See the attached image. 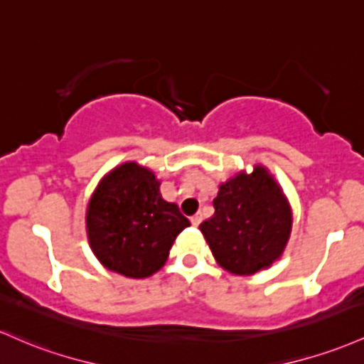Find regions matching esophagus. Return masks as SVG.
<instances>
[{"instance_id": "obj_1", "label": "esophagus", "mask_w": 364, "mask_h": 364, "mask_svg": "<svg viewBox=\"0 0 364 364\" xmlns=\"http://www.w3.org/2000/svg\"><path fill=\"white\" fill-rule=\"evenodd\" d=\"M190 221H191V225H193V226H198V225H200V223H202V214L191 215Z\"/></svg>"}]
</instances>
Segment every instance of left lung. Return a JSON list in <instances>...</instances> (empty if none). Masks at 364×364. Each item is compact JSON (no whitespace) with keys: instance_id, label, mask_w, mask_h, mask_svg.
I'll use <instances>...</instances> for the list:
<instances>
[{"instance_id":"8db88e82","label":"left lung","mask_w":364,"mask_h":364,"mask_svg":"<svg viewBox=\"0 0 364 364\" xmlns=\"http://www.w3.org/2000/svg\"><path fill=\"white\" fill-rule=\"evenodd\" d=\"M213 203L215 213L200 231L219 266L249 277L282 257L292 231V210L264 166L219 185Z\"/></svg>"}]
</instances>
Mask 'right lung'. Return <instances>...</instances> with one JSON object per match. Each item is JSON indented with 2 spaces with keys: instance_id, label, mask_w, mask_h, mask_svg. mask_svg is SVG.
Returning a JSON list of instances; mask_svg holds the SVG:
<instances>
[{
  "instance_id": "obj_1",
  "label": "right lung",
  "mask_w": 364,
  "mask_h": 364,
  "mask_svg": "<svg viewBox=\"0 0 364 364\" xmlns=\"http://www.w3.org/2000/svg\"><path fill=\"white\" fill-rule=\"evenodd\" d=\"M161 181L146 167L124 162L91 195L86 210L90 247L107 269L149 278L166 264L169 250L190 221L164 200Z\"/></svg>"
}]
</instances>
